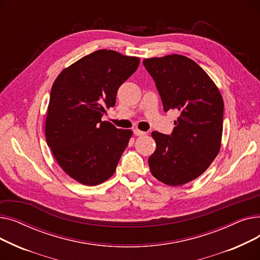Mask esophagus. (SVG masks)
I'll list each match as a JSON object with an SVG mask.
<instances>
[{"label":"esophagus","mask_w":260,"mask_h":260,"mask_svg":"<svg viewBox=\"0 0 260 260\" xmlns=\"http://www.w3.org/2000/svg\"><path fill=\"white\" fill-rule=\"evenodd\" d=\"M134 134H135L136 136H144V135H146L145 132H142V131L138 129V128H136V129L134 131Z\"/></svg>","instance_id":"34e87169"}]
</instances>
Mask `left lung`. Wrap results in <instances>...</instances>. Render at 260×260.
<instances>
[{"instance_id":"obj_1","label":"left lung","mask_w":260,"mask_h":260,"mask_svg":"<svg viewBox=\"0 0 260 260\" xmlns=\"http://www.w3.org/2000/svg\"><path fill=\"white\" fill-rule=\"evenodd\" d=\"M155 80L165 112L179 117L170 135L153 132L156 151L148 158L152 175L176 186L206 172L220 151L223 99L210 76L192 59L168 54L143 61Z\"/></svg>"}]
</instances>
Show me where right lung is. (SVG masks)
<instances>
[{"label": "right lung", "instance_id": "add662e5", "mask_svg": "<svg viewBox=\"0 0 260 260\" xmlns=\"http://www.w3.org/2000/svg\"><path fill=\"white\" fill-rule=\"evenodd\" d=\"M139 63L137 57L100 49L64 68L54 80L45 137L58 165L74 180L93 186L115 174L133 132L101 118Z\"/></svg>", "mask_w": 260, "mask_h": 260}]
</instances>
